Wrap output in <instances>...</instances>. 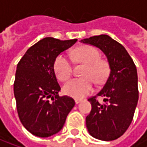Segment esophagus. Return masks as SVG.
<instances>
[{"label":"esophagus","instance_id":"obj_1","mask_svg":"<svg viewBox=\"0 0 147 147\" xmlns=\"http://www.w3.org/2000/svg\"><path fill=\"white\" fill-rule=\"evenodd\" d=\"M81 101H82L81 99H75V102H76V104H79Z\"/></svg>","mask_w":147,"mask_h":147}]
</instances>
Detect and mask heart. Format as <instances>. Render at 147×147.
<instances>
[{
  "label": "heart",
  "instance_id": "b5f03b06",
  "mask_svg": "<svg viewBox=\"0 0 147 147\" xmlns=\"http://www.w3.org/2000/svg\"><path fill=\"white\" fill-rule=\"evenodd\" d=\"M71 59L76 63L86 65L82 72V78H76L65 84L64 93L71 97L81 99L88 95L94 88V82L103 84L109 74L110 66L106 60L100 59V52L91 46H82L75 48L71 53ZM53 69L59 80L67 81L72 75L71 60L64 54H59L55 59Z\"/></svg>",
  "mask_w": 147,
  "mask_h": 147
}]
</instances>
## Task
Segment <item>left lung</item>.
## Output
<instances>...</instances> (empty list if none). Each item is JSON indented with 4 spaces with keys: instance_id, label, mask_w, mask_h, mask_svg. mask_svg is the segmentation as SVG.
Returning a JSON list of instances; mask_svg holds the SVG:
<instances>
[{
    "instance_id": "1",
    "label": "left lung",
    "mask_w": 147,
    "mask_h": 147,
    "mask_svg": "<svg viewBox=\"0 0 147 147\" xmlns=\"http://www.w3.org/2000/svg\"><path fill=\"white\" fill-rule=\"evenodd\" d=\"M81 42L100 48L107 58L111 69L103 88L88 99L92 110L86 117L88 133L101 140H114L129 127L138 103L136 66L125 47L107 35L94 36ZM98 96L104 97L99 102Z\"/></svg>"
}]
</instances>
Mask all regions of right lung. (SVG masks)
<instances>
[{"mask_svg": "<svg viewBox=\"0 0 147 147\" xmlns=\"http://www.w3.org/2000/svg\"><path fill=\"white\" fill-rule=\"evenodd\" d=\"M76 41L43 38L27 50L17 65L13 91L18 114L23 126L36 136L59 132L75 105L72 98L59 96L53 64Z\"/></svg>", "mask_w": 147, "mask_h": 147, "instance_id": "add662e5", "label": "right lung"}]
</instances>
